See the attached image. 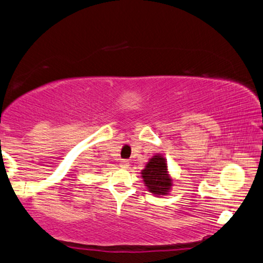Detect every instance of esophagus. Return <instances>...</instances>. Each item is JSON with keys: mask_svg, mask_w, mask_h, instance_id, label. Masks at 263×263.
Returning <instances> with one entry per match:
<instances>
[{"mask_svg": "<svg viewBox=\"0 0 263 263\" xmlns=\"http://www.w3.org/2000/svg\"><path fill=\"white\" fill-rule=\"evenodd\" d=\"M120 167L121 168H128L129 167V161L128 160H121L120 161Z\"/></svg>", "mask_w": 263, "mask_h": 263, "instance_id": "obj_1", "label": "esophagus"}]
</instances>
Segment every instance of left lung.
<instances>
[{
    "label": "left lung",
    "mask_w": 263,
    "mask_h": 263,
    "mask_svg": "<svg viewBox=\"0 0 263 263\" xmlns=\"http://www.w3.org/2000/svg\"><path fill=\"white\" fill-rule=\"evenodd\" d=\"M141 174L144 184L151 193L155 195H167L171 191L173 180L169 176L167 162L162 155L157 154L153 156Z\"/></svg>",
    "instance_id": "left-lung-1"
}]
</instances>
